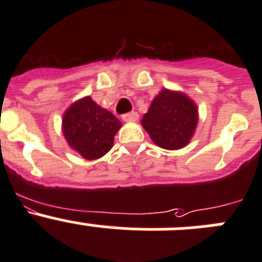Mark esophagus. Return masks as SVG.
I'll use <instances>...</instances> for the list:
<instances>
[{
  "label": "esophagus",
  "instance_id": "obj_1",
  "mask_svg": "<svg viewBox=\"0 0 262 262\" xmlns=\"http://www.w3.org/2000/svg\"><path fill=\"white\" fill-rule=\"evenodd\" d=\"M138 117H139V115L137 114V112L132 111V112H129V114L124 115L123 120L124 121H126V123H136L137 120H138Z\"/></svg>",
  "mask_w": 262,
  "mask_h": 262
}]
</instances>
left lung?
Here are the masks:
<instances>
[{
  "label": "left lung",
  "instance_id": "8db88e82",
  "mask_svg": "<svg viewBox=\"0 0 262 262\" xmlns=\"http://www.w3.org/2000/svg\"><path fill=\"white\" fill-rule=\"evenodd\" d=\"M199 121L198 106L183 92L164 88L151 102L141 124L156 146L165 150L186 147Z\"/></svg>",
  "mask_w": 262,
  "mask_h": 262
}]
</instances>
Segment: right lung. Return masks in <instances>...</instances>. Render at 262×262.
I'll use <instances>...</instances> for the list:
<instances>
[{
  "instance_id": "obj_1",
  "label": "right lung",
  "mask_w": 262,
  "mask_h": 262,
  "mask_svg": "<svg viewBox=\"0 0 262 262\" xmlns=\"http://www.w3.org/2000/svg\"><path fill=\"white\" fill-rule=\"evenodd\" d=\"M121 125L112 112L86 95L73 102L64 111L62 133L73 151L86 160H95L111 150L115 134Z\"/></svg>"
}]
</instances>
